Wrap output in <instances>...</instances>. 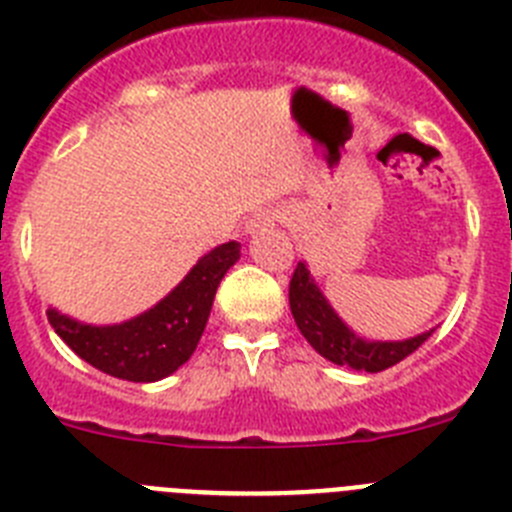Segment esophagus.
Returning <instances> with one entry per match:
<instances>
[{
	"label": "esophagus",
	"instance_id": "esophagus-1",
	"mask_svg": "<svg viewBox=\"0 0 512 512\" xmlns=\"http://www.w3.org/2000/svg\"><path fill=\"white\" fill-rule=\"evenodd\" d=\"M279 220H282V210H264V212H259V215L248 220V233H259V230L274 228V225H277Z\"/></svg>",
	"mask_w": 512,
	"mask_h": 512
}]
</instances>
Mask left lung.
Wrapping results in <instances>:
<instances>
[{"instance_id": "left-lung-1", "label": "left lung", "mask_w": 512, "mask_h": 512, "mask_svg": "<svg viewBox=\"0 0 512 512\" xmlns=\"http://www.w3.org/2000/svg\"><path fill=\"white\" fill-rule=\"evenodd\" d=\"M289 307H292L300 333L323 359L338 366H351L359 372L377 374L400 364L405 356L413 354L415 348L423 346L433 333L428 330V333H420L408 341H364L328 305L305 264H297L292 282H289Z\"/></svg>"}]
</instances>
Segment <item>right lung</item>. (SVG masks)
Returning <instances> with one entry per match:
<instances>
[{"mask_svg":"<svg viewBox=\"0 0 512 512\" xmlns=\"http://www.w3.org/2000/svg\"><path fill=\"white\" fill-rule=\"evenodd\" d=\"M241 259V243L212 248L164 300L120 325H87L48 310L63 343L99 372L128 382H158L174 374L200 343L225 271Z\"/></svg>","mask_w":512,"mask_h":512,"instance_id":"add662e5","label":"right lung"}]
</instances>
